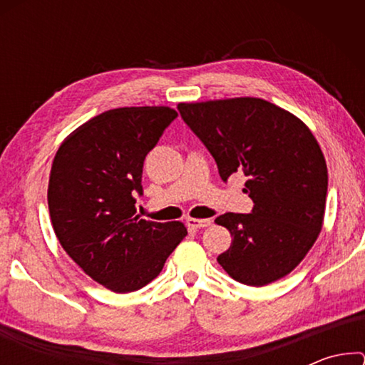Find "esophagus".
<instances>
[{
  "instance_id": "34e87169",
  "label": "esophagus",
  "mask_w": 365,
  "mask_h": 365,
  "mask_svg": "<svg viewBox=\"0 0 365 365\" xmlns=\"http://www.w3.org/2000/svg\"><path fill=\"white\" fill-rule=\"evenodd\" d=\"M211 224H212L211 219H193V217H190V219L187 220V225H188L190 228H193V230H200V228H206V227H209Z\"/></svg>"
}]
</instances>
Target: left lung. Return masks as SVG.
<instances>
[{
    "mask_svg": "<svg viewBox=\"0 0 365 365\" xmlns=\"http://www.w3.org/2000/svg\"><path fill=\"white\" fill-rule=\"evenodd\" d=\"M182 119L212 154L224 182L248 178L251 214L215 219L232 235L217 257L233 280L264 287L288 275L312 248L324 225L329 172L309 127L261 98L178 103Z\"/></svg>",
    "mask_w": 365,
    "mask_h": 365,
    "instance_id": "1",
    "label": "left lung"
}]
</instances>
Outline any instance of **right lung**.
I'll return each instance as SVG.
<instances>
[{"mask_svg":"<svg viewBox=\"0 0 365 365\" xmlns=\"http://www.w3.org/2000/svg\"><path fill=\"white\" fill-rule=\"evenodd\" d=\"M177 117L168 106L117 108L93 117L61 143L48 207L64 251L86 275L115 293L156 279L187 237L182 222H151L135 209L150 153Z\"/></svg>","mask_w":365,"mask_h":365,"instance_id":"obj_1","label":"right lung"}]
</instances>
